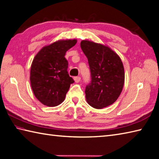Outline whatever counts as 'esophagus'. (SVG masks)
<instances>
[{
  "instance_id": "obj_1",
  "label": "esophagus",
  "mask_w": 159,
  "mask_h": 159,
  "mask_svg": "<svg viewBox=\"0 0 159 159\" xmlns=\"http://www.w3.org/2000/svg\"><path fill=\"white\" fill-rule=\"evenodd\" d=\"M74 80H75L76 83H79L80 80V76H76L74 77Z\"/></svg>"
}]
</instances>
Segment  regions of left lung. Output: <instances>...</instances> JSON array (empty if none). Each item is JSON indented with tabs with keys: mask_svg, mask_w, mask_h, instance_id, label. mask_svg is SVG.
<instances>
[{
	"mask_svg": "<svg viewBox=\"0 0 159 159\" xmlns=\"http://www.w3.org/2000/svg\"><path fill=\"white\" fill-rule=\"evenodd\" d=\"M80 48L88 58L91 81L85 87V97L90 106L102 109L117 100L125 80L123 63L108 47L82 40Z\"/></svg>",
	"mask_w": 159,
	"mask_h": 159,
	"instance_id": "obj_1",
	"label": "left lung"
}]
</instances>
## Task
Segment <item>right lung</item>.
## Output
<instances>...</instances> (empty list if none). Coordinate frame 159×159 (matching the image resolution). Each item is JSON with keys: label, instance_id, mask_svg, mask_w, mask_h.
Returning <instances> with one entry per match:
<instances>
[{"label": "right lung", "instance_id": "obj_1", "mask_svg": "<svg viewBox=\"0 0 159 159\" xmlns=\"http://www.w3.org/2000/svg\"><path fill=\"white\" fill-rule=\"evenodd\" d=\"M76 40H58L43 48L34 57L30 70V82L36 98L43 105L55 107L65 100L74 82L67 71L65 57Z\"/></svg>", "mask_w": 159, "mask_h": 159}]
</instances>
